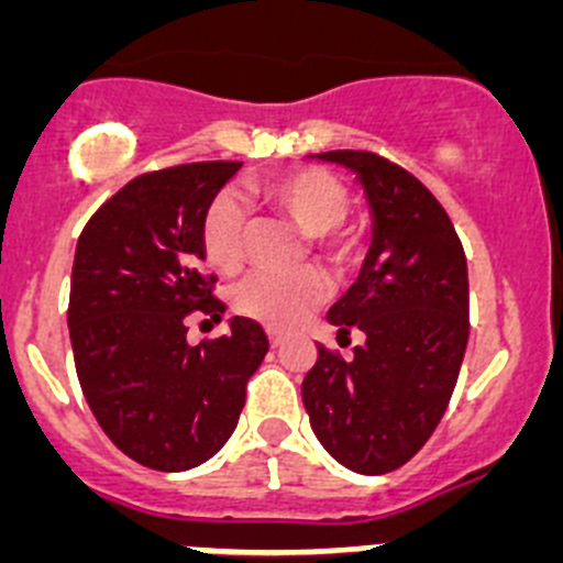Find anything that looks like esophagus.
Instances as JSON below:
<instances>
[{
    "instance_id": "1",
    "label": "esophagus",
    "mask_w": 563,
    "mask_h": 563,
    "mask_svg": "<svg viewBox=\"0 0 563 563\" xmlns=\"http://www.w3.org/2000/svg\"><path fill=\"white\" fill-rule=\"evenodd\" d=\"M267 338H271L273 350H276V346H282V341H285V335H282V332H276V330H267Z\"/></svg>"
}]
</instances>
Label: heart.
Returning a JSON list of instances; mask_svg holds the SVG:
<instances>
[{
  "label": "heart",
  "mask_w": 563,
  "mask_h": 563,
  "mask_svg": "<svg viewBox=\"0 0 563 563\" xmlns=\"http://www.w3.org/2000/svg\"><path fill=\"white\" fill-rule=\"evenodd\" d=\"M273 208L285 211L310 245L327 262L343 267L357 253V242L341 222L350 213V188L321 166H296L278 172L256 186ZM247 211L233 191H220L208 202L200 222V242L208 265L217 271H236L245 258ZM330 292L324 273L316 267L301 271H256L233 287V310L258 324L287 330L307 312L316 310Z\"/></svg>",
  "instance_id": "heart-1"
}]
</instances>
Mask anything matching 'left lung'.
<instances>
[{
	"instance_id": "left-lung-1",
	"label": "left lung",
	"mask_w": 563,
	"mask_h": 563,
	"mask_svg": "<svg viewBox=\"0 0 563 563\" xmlns=\"http://www.w3.org/2000/svg\"><path fill=\"white\" fill-rule=\"evenodd\" d=\"M321 161L352 168L375 220L361 276L330 310L338 343L366 341L350 361L318 346L301 383L318 442L357 474L397 471L449 409L467 346V262L445 208L397 163L338 148Z\"/></svg>"
}]
</instances>
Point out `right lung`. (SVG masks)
Wrapping results in <instances>:
<instances>
[{
    "mask_svg": "<svg viewBox=\"0 0 563 563\" xmlns=\"http://www.w3.org/2000/svg\"><path fill=\"white\" fill-rule=\"evenodd\" d=\"M236 161L183 163L129 180L78 236L67 324L81 391L103 434L154 471L211 460L236 429L267 352L253 318L197 346L191 312L220 318L200 222Z\"/></svg>",
    "mask_w": 563,
    "mask_h": 563,
    "instance_id": "add662e5",
    "label": "right lung"
}]
</instances>
